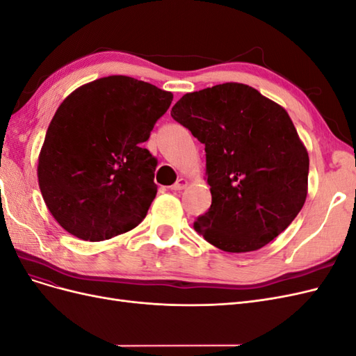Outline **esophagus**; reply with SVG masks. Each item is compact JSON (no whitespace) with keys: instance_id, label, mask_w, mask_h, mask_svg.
<instances>
[{"instance_id":"1","label":"esophagus","mask_w":356,"mask_h":356,"mask_svg":"<svg viewBox=\"0 0 356 356\" xmlns=\"http://www.w3.org/2000/svg\"><path fill=\"white\" fill-rule=\"evenodd\" d=\"M187 186H188V179H186V178H179L174 186L170 187V190H184V188H187Z\"/></svg>"}]
</instances>
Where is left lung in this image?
<instances>
[{
  "label": "left lung",
  "mask_w": 356,
  "mask_h": 356,
  "mask_svg": "<svg viewBox=\"0 0 356 356\" xmlns=\"http://www.w3.org/2000/svg\"><path fill=\"white\" fill-rule=\"evenodd\" d=\"M170 115L204 145L212 203L195 222L225 252H251L293 222L307 197L309 154L284 106L242 83L186 93Z\"/></svg>",
  "instance_id": "obj_1"
}]
</instances>
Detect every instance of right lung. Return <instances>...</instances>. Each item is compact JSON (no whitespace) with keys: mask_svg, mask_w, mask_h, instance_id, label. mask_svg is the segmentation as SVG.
Instances as JSON below:
<instances>
[{"mask_svg":"<svg viewBox=\"0 0 356 356\" xmlns=\"http://www.w3.org/2000/svg\"><path fill=\"white\" fill-rule=\"evenodd\" d=\"M174 95L126 75L68 95L40 149L41 196L62 229L101 242L131 232L154 200L156 157L143 148Z\"/></svg>","mask_w":356,"mask_h":356,"instance_id":"add662e5","label":"right lung"}]
</instances>
